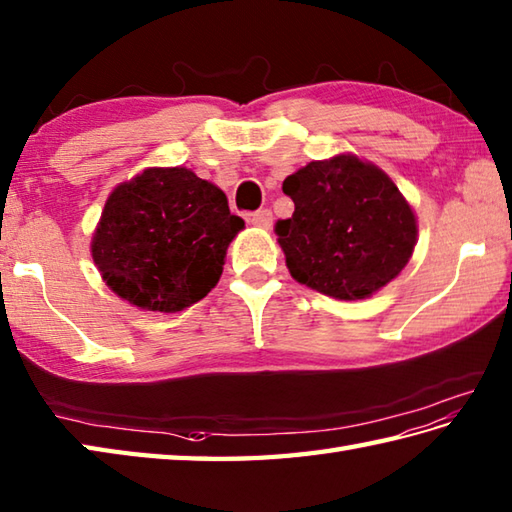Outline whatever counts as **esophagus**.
Returning <instances> with one entry per match:
<instances>
[{
    "mask_svg": "<svg viewBox=\"0 0 512 512\" xmlns=\"http://www.w3.org/2000/svg\"><path fill=\"white\" fill-rule=\"evenodd\" d=\"M249 223L269 229L271 223H274V216H271V210H258L254 214H249Z\"/></svg>",
    "mask_w": 512,
    "mask_h": 512,
    "instance_id": "esophagus-1",
    "label": "esophagus"
}]
</instances>
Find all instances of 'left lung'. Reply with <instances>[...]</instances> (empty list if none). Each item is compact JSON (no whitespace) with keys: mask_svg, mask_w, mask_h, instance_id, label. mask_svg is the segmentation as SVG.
<instances>
[{"mask_svg":"<svg viewBox=\"0 0 512 512\" xmlns=\"http://www.w3.org/2000/svg\"><path fill=\"white\" fill-rule=\"evenodd\" d=\"M296 210L274 232L298 283L340 300L371 296L400 274L415 247L411 205L358 156L311 161L283 181Z\"/></svg>","mask_w":512,"mask_h":512,"instance_id":"8db88e82","label":"left lung"}]
</instances>
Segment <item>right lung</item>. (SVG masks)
I'll use <instances>...</instances> for the list:
<instances>
[{
    "mask_svg": "<svg viewBox=\"0 0 512 512\" xmlns=\"http://www.w3.org/2000/svg\"><path fill=\"white\" fill-rule=\"evenodd\" d=\"M243 227L216 185L187 168H150L110 194L92 258L130 305L174 314L216 287Z\"/></svg>",
    "mask_w": 512,
    "mask_h": 512,
    "instance_id": "right-lung-1",
    "label": "right lung"
}]
</instances>
